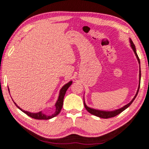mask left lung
I'll return each instance as SVG.
<instances>
[{
	"label": "left lung",
	"instance_id": "obj_1",
	"mask_svg": "<svg viewBox=\"0 0 149 149\" xmlns=\"http://www.w3.org/2000/svg\"><path fill=\"white\" fill-rule=\"evenodd\" d=\"M130 43H131V48H132L133 50H134V53H135V55H136L137 59H138V62L140 64V59H139L138 55H137L136 53V47H135V45L134 44V42H132V40L130 39ZM140 77H141V72H140V83H139V86H138V91H137V93L136 94V96H134V98H133V100H131L130 103L127 104L125 106H124L123 107L120 108V109H116L115 110V111H100V110H96V109H92V108H90L88 107V106L86 105V103H85L84 102V106L85 107H86V109L87 111H88L89 113H90L92 115H94L96 116H98V117H100V118H112V117H114L118 115L119 113H120L122 111H123L124 110H125L127 109V107H129V106L131 105V104L133 103V101L135 100V98H136V96L138 95V91H139V89H140Z\"/></svg>",
	"mask_w": 149,
	"mask_h": 149
}]
</instances>
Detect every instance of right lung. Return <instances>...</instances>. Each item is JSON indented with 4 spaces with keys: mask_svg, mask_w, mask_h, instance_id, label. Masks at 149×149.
<instances>
[{
    "mask_svg": "<svg viewBox=\"0 0 149 149\" xmlns=\"http://www.w3.org/2000/svg\"><path fill=\"white\" fill-rule=\"evenodd\" d=\"M72 81H70L69 83H68L67 84L64 85V86L62 87V88L61 89L60 92H59V98H58L57 103H56V104H55V107H56L55 111L53 113V114H51V115L44 114V113H42V111H40V112H38V113L29 112V111L22 110V109H21V108L19 107L18 106L16 105V103H15V105L17 106V107H18V109H20L21 111L26 113V114L29 116L33 118L38 119V120H49V119H51V118H54L55 116H57L59 113H60L61 109V108H62V106H63V98H64L65 94L67 91L68 88L70 86V85L72 84ZM8 90H9V88H8Z\"/></svg>",
    "mask_w": 149,
    "mask_h": 149,
    "instance_id": "1",
    "label": "right lung"
}]
</instances>
